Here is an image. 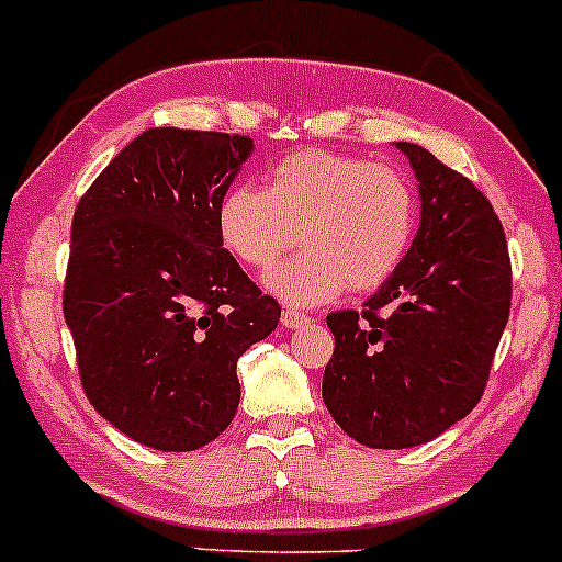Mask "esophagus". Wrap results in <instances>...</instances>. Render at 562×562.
<instances>
[{
    "mask_svg": "<svg viewBox=\"0 0 562 562\" xmlns=\"http://www.w3.org/2000/svg\"><path fill=\"white\" fill-rule=\"evenodd\" d=\"M308 322V316L305 314H300V311H294V308H286L281 314V324L286 329H297V327H303V324Z\"/></svg>",
    "mask_w": 562,
    "mask_h": 562,
    "instance_id": "34e87169",
    "label": "esophagus"
}]
</instances>
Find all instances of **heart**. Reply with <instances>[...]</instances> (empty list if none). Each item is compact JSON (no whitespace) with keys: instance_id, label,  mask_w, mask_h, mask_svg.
Instances as JSON below:
<instances>
[{"instance_id":"1","label":"heart","mask_w":562,"mask_h":562,"mask_svg":"<svg viewBox=\"0 0 562 562\" xmlns=\"http://www.w3.org/2000/svg\"><path fill=\"white\" fill-rule=\"evenodd\" d=\"M416 194L403 172L357 156L300 151L270 167L265 189L238 183L216 211L218 238L238 262L270 270L303 240L305 251L268 276L289 305H319L346 286L370 292L397 273L416 233Z\"/></svg>"}]
</instances>
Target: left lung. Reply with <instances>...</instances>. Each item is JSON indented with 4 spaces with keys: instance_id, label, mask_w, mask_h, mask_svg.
Listing matches in <instances>:
<instances>
[{
    "instance_id": "8db88e82",
    "label": "left lung",
    "mask_w": 562,
    "mask_h": 562,
    "mask_svg": "<svg viewBox=\"0 0 562 562\" xmlns=\"http://www.w3.org/2000/svg\"><path fill=\"white\" fill-rule=\"evenodd\" d=\"M419 183L406 259L366 303L327 316L322 397L370 449L432 441L482 401L512 308L506 235L490 200L427 148L395 143Z\"/></svg>"
}]
</instances>
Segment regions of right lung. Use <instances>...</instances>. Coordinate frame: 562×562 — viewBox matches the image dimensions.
I'll return each mask as SVG.
<instances>
[{
    "label": "right lung",
    "instance_id": "1",
    "mask_svg": "<svg viewBox=\"0 0 562 562\" xmlns=\"http://www.w3.org/2000/svg\"><path fill=\"white\" fill-rule=\"evenodd\" d=\"M251 137L154 126L80 196L65 322L86 397L159 452L222 436L240 403L238 360L281 308L222 248L216 211Z\"/></svg>",
    "mask_w": 562,
    "mask_h": 562
}]
</instances>
